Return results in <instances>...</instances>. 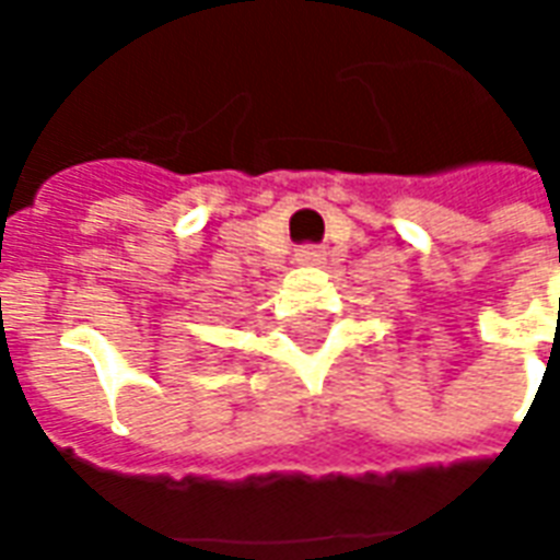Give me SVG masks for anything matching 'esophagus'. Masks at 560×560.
<instances>
[{"label":"esophagus","instance_id":"esophagus-1","mask_svg":"<svg viewBox=\"0 0 560 560\" xmlns=\"http://www.w3.org/2000/svg\"><path fill=\"white\" fill-rule=\"evenodd\" d=\"M293 260H296L300 267H317V264L327 260V252H324L320 245H303V248H296Z\"/></svg>","mask_w":560,"mask_h":560}]
</instances>
